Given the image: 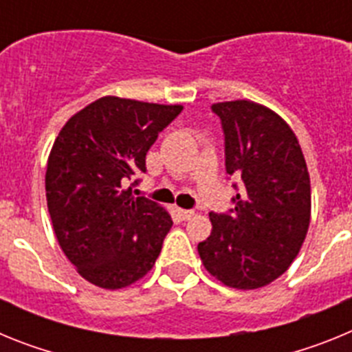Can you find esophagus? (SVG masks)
Returning a JSON list of instances; mask_svg holds the SVG:
<instances>
[{"label":"esophagus","instance_id":"esophagus-1","mask_svg":"<svg viewBox=\"0 0 352 352\" xmlns=\"http://www.w3.org/2000/svg\"><path fill=\"white\" fill-rule=\"evenodd\" d=\"M176 213H178V217L182 220H190L192 217L195 214L192 210H182V208H178V210H176Z\"/></svg>","mask_w":352,"mask_h":352}]
</instances>
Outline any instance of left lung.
Instances as JSON below:
<instances>
[{
    "mask_svg": "<svg viewBox=\"0 0 352 352\" xmlns=\"http://www.w3.org/2000/svg\"><path fill=\"white\" fill-rule=\"evenodd\" d=\"M222 120L227 174L241 179L231 213H210L197 245L204 268L227 287L272 284L300 254L310 223V176L287 121L252 100L211 105Z\"/></svg>",
    "mask_w": 352,
    "mask_h": 352,
    "instance_id": "obj_1",
    "label": "left lung"
}]
</instances>
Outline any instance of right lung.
Listing matches in <instances>:
<instances>
[{
  "instance_id": "right-lung-1",
  "label": "right lung",
  "mask_w": 352,
  "mask_h": 352,
  "mask_svg": "<svg viewBox=\"0 0 352 352\" xmlns=\"http://www.w3.org/2000/svg\"><path fill=\"white\" fill-rule=\"evenodd\" d=\"M182 109L107 95L58 133L45 170L49 214L61 250L89 284L129 287L160 256L169 211L133 197L126 183L146 173L148 149Z\"/></svg>"
}]
</instances>
